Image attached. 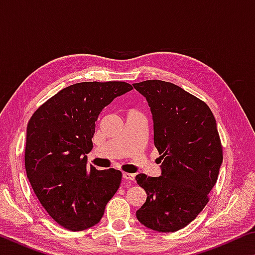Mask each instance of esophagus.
<instances>
[{
    "instance_id": "esophagus-1",
    "label": "esophagus",
    "mask_w": 255,
    "mask_h": 255,
    "mask_svg": "<svg viewBox=\"0 0 255 255\" xmlns=\"http://www.w3.org/2000/svg\"><path fill=\"white\" fill-rule=\"evenodd\" d=\"M123 178L127 181H133L135 180V174L131 173H123Z\"/></svg>"
}]
</instances>
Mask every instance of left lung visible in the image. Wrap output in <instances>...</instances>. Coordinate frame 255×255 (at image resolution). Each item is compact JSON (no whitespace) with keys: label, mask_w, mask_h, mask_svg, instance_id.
Listing matches in <instances>:
<instances>
[{"label":"left lung","mask_w":255,"mask_h":255,"mask_svg":"<svg viewBox=\"0 0 255 255\" xmlns=\"http://www.w3.org/2000/svg\"><path fill=\"white\" fill-rule=\"evenodd\" d=\"M147 101L161 175H136L146 191L136 211L140 224L170 233L191 223L208 202L218 178L223 149L213 112L204 101L173 83L148 80L132 84Z\"/></svg>","instance_id":"8db88e82"}]
</instances>
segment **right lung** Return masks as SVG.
<instances>
[{
  "mask_svg": "<svg viewBox=\"0 0 255 255\" xmlns=\"http://www.w3.org/2000/svg\"><path fill=\"white\" fill-rule=\"evenodd\" d=\"M132 90L126 82H82L63 89L30 118L24 165L40 204L60 226L84 231L101 221L122 172L86 169L96 122L114 99Z\"/></svg>",
  "mask_w": 255,
  "mask_h": 255,
  "instance_id": "right-lung-1",
  "label": "right lung"
}]
</instances>
